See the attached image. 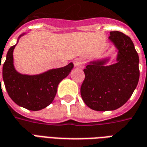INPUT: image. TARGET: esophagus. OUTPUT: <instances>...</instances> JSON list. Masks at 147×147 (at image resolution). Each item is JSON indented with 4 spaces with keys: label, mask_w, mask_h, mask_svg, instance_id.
<instances>
[{
    "label": "esophagus",
    "mask_w": 147,
    "mask_h": 147,
    "mask_svg": "<svg viewBox=\"0 0 147 147\" xmlns=\"http://www.w3.org/2000/svg\"><path fill=\"white\" fill-rule=\"evenodd\" d=\"M74 64H75V66L76 67H81L83 66V62L81 59L78 58V59H76L74 61Z\"/></svg>",
    "instance_id": "esophagus-1"
}]
</instances>
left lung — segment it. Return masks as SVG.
I'll list each match as a JSON object with an SVG mask.
<instances>
[{
  "label": "left lung",
  "instance_id": "1",
  "mask_svg": "<svg viewBox=\"0 0 147 147\" xmlns=\"http://www.w3.org/2000/svg\"><path fill=\"white\" fill-rule=\"evenodd\" d=\"M109 38L119 50L117 63L103 66L105 61L94 62L83 69L81 97L96 111L115 110L124 105L139 79V55L131 39L120 31H111Z\"/></svg>",
  "mask_w": 147,
  "mask_h": 147
}]
</instances>
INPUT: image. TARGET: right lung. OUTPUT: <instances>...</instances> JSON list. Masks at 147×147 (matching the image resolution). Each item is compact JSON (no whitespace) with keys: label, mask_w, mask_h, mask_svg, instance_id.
<instances>
[{"label":"right lung","mask_w":147,"mask_h":147,"mask_svg":"<svg viewBox=\"0 0 147 147\" xmlns=\"http://www.w3.org/2000/svg\"><path fill=\"white\" fill-rule=\"evenodd\" d=\"M15 46L9 49L2 70L8 95L18 105L29 110L38 111L45 108L53 101L58 84L69 75L73 64L70 63L65 67L52 69L37 76L21 75L13 66L12 53Z\"/></svg>","instance_id":"obj_1"}]
</instances>
